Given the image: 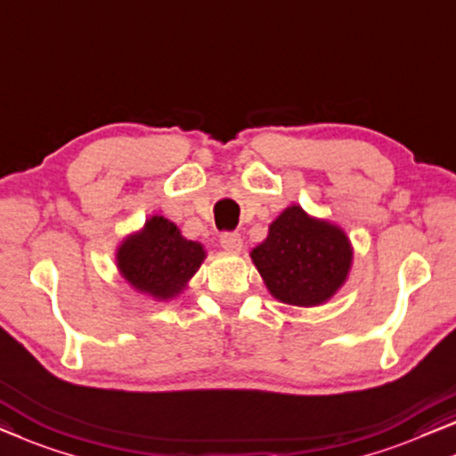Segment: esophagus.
Listing matches in <instances>:
<instances>
[{"instance_id":"obj_1","label":"esophagus","mask_w":456,"mask_h":456,"mask_svg":"<svg viewBox=\"0 0 456 456\" xmlns=\"http://www.w3.org/2000/svg\"><path fill=\"white\" fill-rule=\"evenodd\" d=\"M220 244L224 250H228V253H240L242 250V239L239 232H224L220 236Z\"/></svg>"}]
</instances>
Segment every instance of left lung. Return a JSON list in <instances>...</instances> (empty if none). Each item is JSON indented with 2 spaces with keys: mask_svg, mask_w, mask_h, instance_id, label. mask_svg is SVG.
Masks as SVG:
<instances>
[{
  "mask_svg": "<svg viewBox=\"0 0 456 456\" xmlns=\"http://www.w3.org/2000/svg\"><path fill=\"white\" fill-rule=\"evenodd\" d=\"M269 294L289 306L313 308L347 281L354 247L338 224L288 206L269 224L267 239L250 250Z\"/></svg>",
  "mask_w": 456,
  "mask_h": 456,
  "instance_id": "1",
  "label": "left lung"
}]
</instances>
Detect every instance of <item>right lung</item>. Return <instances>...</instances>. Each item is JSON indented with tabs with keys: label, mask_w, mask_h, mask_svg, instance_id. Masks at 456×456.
Instances as JSON below:
<instances>
[{
	"label": "right lung",
	"mask_w": 456,
	"mask_h": 456,
	"mask_svg": "<svg viewBox=\"0 0 456 456\" xmlns=\"http://www.w3.org/2000/svg\"><path fill=\"white\" fill-rule=\"evenodd\" d=\"M201 242L187 240L175 222L151 216L117 247L118 273L135 292L168 302L189 288L191 277L206 261Z\"/></svg>",
	"instance_id": "add662e5"
}]
</instances>
